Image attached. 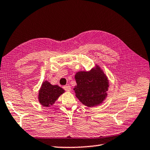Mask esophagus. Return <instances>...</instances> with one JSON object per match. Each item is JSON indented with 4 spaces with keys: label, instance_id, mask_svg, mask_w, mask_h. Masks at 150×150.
<instances>
[{
    "label": "esophagus",
    "instance_id": "34e87169",
    "mask_svg": "<svg viewBox=\"0 0 150 150\" xmlns=\"http://www.w3.org/2000/svg\"><path fill=\"white\" fill-rule=\"evenodd\" d=\"M63 88L66 92H70V91H71V87H70L69 85H66V86H64Z\"/></svg>",
    "mask_w": 150,
    "mask_h": 150
}]
</instances>
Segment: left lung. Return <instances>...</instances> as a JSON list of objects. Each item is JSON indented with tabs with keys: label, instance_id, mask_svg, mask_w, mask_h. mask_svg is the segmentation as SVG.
Segmentation results:
<instances>
[{
	"label": "left lung",
	"instance_id": "obj_1",
	"mask_svg": "<svg viewBox=\"0 0 150 150\" xmlns=\"http://www.w3.org/2000/svg\"><path fill=\"white\" fill-rule=\"evenodd\" d=\"M75 96L83 105L91 107L101 104L107 97L109 81L100 66L95 64L90 71L76 73Z\"/></svg>",
	"mask_w": 150,
	"mask_h": 150
}]
</instances>
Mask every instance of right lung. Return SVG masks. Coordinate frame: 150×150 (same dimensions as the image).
Instances as JSON below:
<instances>
[{
    "label": "right lung",
    "instance_id": "obj_1",
    "mask_svg": "<svg viewBox=\"0 0 150 150\" xmlns=\"http://www.w3.org/2000/svg\"><path fill=\"white\" fill-rule=\"evenodd\" d=\"M65 92V90L58 85H52L45 81L38 91V101L43 107L52 106L58 98Z\"/></svg>",
    "mask_w": 150,
    "mask_h": 150
}]
</instances>
